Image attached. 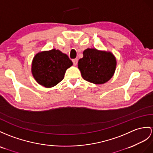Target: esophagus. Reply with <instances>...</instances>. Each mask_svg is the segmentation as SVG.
<instances>
[{
  "label": "esophagus",
  "instance_id": "1",
  "mask_svg": "<svg viewBox=\"0 0 153 153\" xmlns=\"http://www.w3.org/2000/svg\"><path fill=\"white\" fill-rule=\"evenodd\" d=\"M73 64H74V65H76V64H77V63H78V59H73Z\"/></svg>",
  "mask_w": 153,
  "mask_h": 153
}]
</instances>
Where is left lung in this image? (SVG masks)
<instances>
[{"mask_svg":"<svg viewBox=\"0 0 153 153\" xmlns=\"http://www.w3.org/2000/svg\"><path fill=\"white\" fill-rule=\"evenodd\" d=\"M116 59L110 52L87 48L83 58L78 62L83 79L95 84H105L113 76L116 68Z\"/></svg>","mask_w":153,"mask_h":153,"instance_id":"obj_1","label":"left lung"}]
</instances>
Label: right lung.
I'll use <instances>...</instances> for the list:
<instances>
[{
  "label": "right lung",
  "mask_w": 153,
  "mask_h": 153,
  "mask_svg": "<svg viewBox=\"0 0 153 153\" xmlns=\"http://www.w3.org/2000/svg\"><path fill=\"white\" fill-rule=\"evenodd\" d=\"M71 65L73 62L68 55L54 48L36 54L32 64V73L39 84L51 88L64 79L66 70Z\"/></svg>",
  "instance_id": "1"
}]
</instances>
